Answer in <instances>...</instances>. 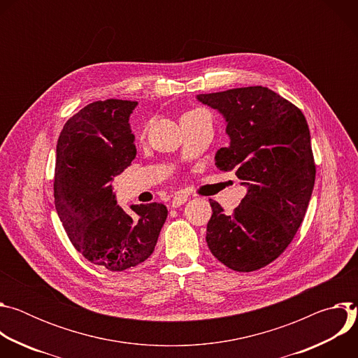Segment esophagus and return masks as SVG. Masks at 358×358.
<instances>
[{"instance_id": "1", "label": "esophagus", "mask_w": 358, "mask_h": 358, "mask_svg": "<svg viewBox=\"0 0 358 358\" xmlns=\"http://www.w3.org/2000/svg\"><path fill=\"white\" fill-rule=\"evenodd\" d=\"M187 201H188V196H187V195L177 194V195L173 198L171 203H173V207H174V208H178V207H181V206H182V203H185Z\"/></svg>"}]
</instances>
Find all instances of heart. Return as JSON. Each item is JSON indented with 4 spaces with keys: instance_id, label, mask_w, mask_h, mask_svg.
I'll return each mask as SVG.
<instances>
[{
    "instance_id": "heart-1",
    "label": "heart",
    "mask_w": 358,
    "mask_h": 358,
    "mask_svg": "<svg viewBox=\"0 0 358 358\" xmlns=\"http://www.w3.org/2000/svg\"><path fill=\"white\" fill-rule=\"evenodd\" d=\"M194 112H202V110H194Z\"/></svg>"
}]
</instances>
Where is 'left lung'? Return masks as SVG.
<instances>
[{
  "instance_id": "1",
  "label": "left lung",
  "mask_w": 358,
  "mask_h": 358,
  "mask_svg": "<svg viewBox=\"0 0 358 358\" xmlns=\"http://www.w3.org/2000/svg\"><path fill=\"white\" fill-rule=\"evenodd\" d=\"M196 100L225 120L229 144L217 151V167L234 171L246 188L234 214L210 199L208 248L232 271L261 269L292 242L309 206L316 166L308 122L262 86L196 94Z\"/></svg>"
}]
</instances>
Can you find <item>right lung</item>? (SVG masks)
Masks as SVG:
<instances>
[{"label": "right lung", "mask_w": 358, "mask_h": 358, "mask_svg": "<svg viewBox=\"0 0 358 358\" xmlns=\"http://www.w3.org/2000/svg\"><path fill=\"white\" fill-rule=\"evenodd\" d=\"M137 101H93L64 126L57 144L54 196L61 222L79 253L122 272L144 262L167 220L160 202L117 206L112 180L136 157L129 123Z\"/></svg>", "instance_id": "add662e5"}]
</instances>
